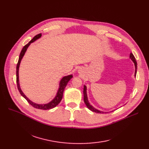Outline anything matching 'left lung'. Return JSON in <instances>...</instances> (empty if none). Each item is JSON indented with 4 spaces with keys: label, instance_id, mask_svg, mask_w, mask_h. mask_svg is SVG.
<instances>
[{
    "label": "left lung",
    "instance_id": "8db88e82",
    "mask_svg": "<svg viewBox=\"0 0 149 149\" xmlns=\"http://www.w3.org/2000/svg\"><path fill=\"white\" fill-rule=\"evenodd\" d=\"M130 58L132 59V61L134 63V66H135V72H134V76H136V71H137V62L136 61L135 58H134V56H133V54L132 53L130 54ZM84 101L85 104H86V105H87V108L89 109L92 111H94V112H96V113H109V112H104V111L99 110L95 109V107H93L91 105H90V104L89 103V102L88 101L87 95V87L86 86H84ZM111 111H111L110 112H111Z\"/></svg>",
    "mask_w": 149,
    "mask_h": 149
}]
</instances>
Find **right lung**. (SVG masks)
Returning a JSON list of instances; mask_svg holds the SVG:
<instances>
[{
	"instance_id": "add662e5",
	"label": "right lung",
	"mask_w": 149,
	"mask_h": 149,
	"mask_svg": "<svg viewBox=\"0 0 149 149\" xmlns=\"http://www.w3.org/2000/svg\"><path fill=\"white\" fill-rule=\"evenodd\" d=\"M42 36V34H37L36 36H35L28 43L25 45L24 48H22V51H21L20 55H19V61L17 62V64L16 66V82H17V88L20 92V95H22L25 100L28 101V102L29 103L30 105H31L33 107L36 108L38 109H41V110H49V109H52L54 107H55L56 105H58L60 102L61 101L62 99V96H63V91H64V89L65 88V87L67 86V85L68 84V82H69V81L72 78L73 76L72 74L70 75H68L66 76L63 77L62 79L60 81L59 83V89L58 90L57 93H56V96L54 97V98L53 100L49 102L48 104H36L33 102H32L31 100H30L22 92V91L21 90V88L20 87V84H19V65L20 63L21 62V60H22V58L24 57V56L26 51V49L28 48V47H29V45L33 43V42H34L35 40H36L37 39H38L39 38H40Z\"/></svg>"
}]
</instances>
